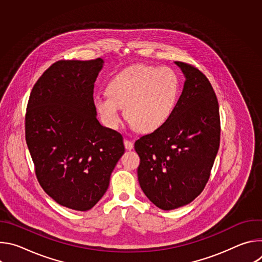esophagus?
I'll use <instances>...</instances> for the list:
<instances>
[{
	"label": "esophagus",
	"mask_w": 262,
	"mask_h": 262,
	"mask_svg": "<svg viewBox=\"0 0 262 262\" xmlns=\"http://www.w3.org/2000/svg\"><path fill=\"white\" fill-rule=\"evenodd\" d=\"M124 146L127 150H132V149L134 148V143L127 139H124Z\"/></svg>",
	"instance_id": "obj_1"
}]
</instances>
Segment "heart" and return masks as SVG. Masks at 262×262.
Listing matches in <instances>:
<instances>
[{
	"label": "heart",
	"instance_id": "b5f03b06",
	"mask_svg": "<svg viewBox=\"0 0 262 262\" xmlns=\"http://www.w3.org/2000/svg\"><path fill=\"white\" fill-rule=\"evenodd\" d=\"M177 93V78L170 68L137 64L115 74L106 85L107 95L94 97V106L107 127L119 126L124 107L134 127L151 133L171 117Z\"/></svg>",
	"mask_w": 262,
	"mask_h": 262
}]
</instances>
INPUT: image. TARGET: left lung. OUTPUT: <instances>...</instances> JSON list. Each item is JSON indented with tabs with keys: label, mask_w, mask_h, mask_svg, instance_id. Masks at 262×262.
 Returning <instances> with one entry per match:
<instances>
[{
	"label": "left lung",
	"mask_w": 262,
	"mask_h": 262,
	"mask_svg": "<svg viewBox=\"0 0 262 262\" xmlns=\"http://www.w3.org/2000/svg\"><path fill=\"white\" fill-rule=\"evenodd\" d=\"M185 82L169 120L135 143L138 179L155 205L171 210L191 203L204 190L219 147L221 123L214 90L197 67L175 62Z\"/></svg>",
	"instance_id": "left-lung-1"
}]
</instances>
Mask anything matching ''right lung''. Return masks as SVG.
<instances>
[{
    "label": "right lung",
    "instance_id": "obj_1",
    "mask_svg": "<svg viewBox=\"0 0 262 262\" xmlns=\"http://www.w3.org/2000/svg\"><path fill=\"white\" fill-rule=\"evenodd\" d=\"M103 60H60L31 91L26 142L35 174L58 204L86 211L104 195L124 154L120 133L100 125L93 89Z\"/></svg>",
    "mask_w": 262,
    "mask_h": 262
}]
</instances>
